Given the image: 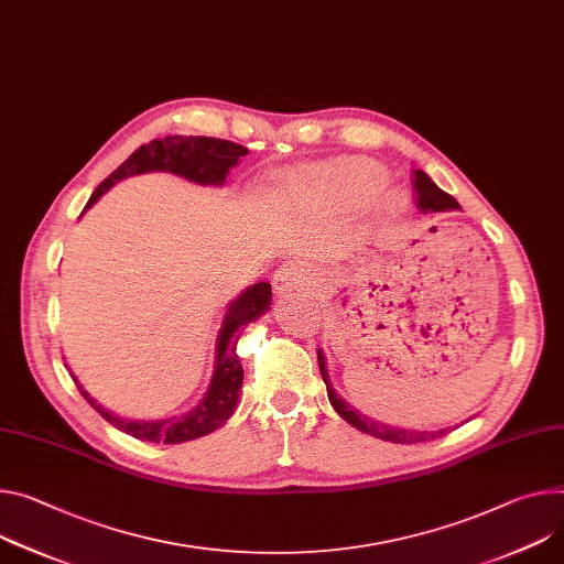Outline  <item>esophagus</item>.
Wrapping results in <instances>:
<instances>
[{
  "label": "esophagus",
  "mask_w": 564,
  "mask_h": 564,
  "mask_svg": "<svg viewBox=\"0 0 564 564\" xmlns=\"http://www.w3.org/2000/svg\"><path fill=\"white\" fill-rule=\"evenodd\" d=\"M301 279H305V270L296 263H285L276 270L272 285L279 294H285V292H292L301 283Z\"/></svg>",
  "instance_id": "esophagus-1"
}]
</instances>
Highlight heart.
Masks as SVG:
<instances>
[{"instance_id":"1","label":"heart","mask_w":564,"mask_h":564,"mask_svg":"<svg viewBox=\"0 0 564 564\" xmlns=\"http://www.w3.org/2000/svg\"><path fill=\"white\" fill-rule=\"evenodd\" d=\"M330 180L352 199H365L373 195L387 180L384 169L369 162H348L330 169Z\"/></svg>"}]
</instances>
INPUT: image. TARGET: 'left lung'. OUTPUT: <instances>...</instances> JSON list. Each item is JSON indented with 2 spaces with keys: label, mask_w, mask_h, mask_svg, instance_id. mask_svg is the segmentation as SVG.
<instances>
[{
  "label": "left lung",
  "mask_w": 564,
  "mask_h": 564,
  "mask_svg": "<svg viewBox=\"0 0 564 564\" xmlns=\"http://www.w3.org/2000/svg\"><path fill=\"white\" fill-rule=\"evenodd\" d=\"M414 188H416V197H419V209L425 212V214H436V212H454V209H460L458 202L441 191L427 173L423 171H414ZM317 360H319V371H322V378L326 382V389H328V400L333 404L335 412L346 421L350 423L352 427H357L365 434H371L376 438H382V441H389V443H419V441H430V438H436V436H443L447 430H438V432H416V430H402V427H393V425H384L380 421H371L369 416H365L362 412H357L355 406H350L330 384V378H328V369H326V357L322 352V348L317 350Z\"/></svg>",
  "instance_id": "8db88e82"
}]
</instances>
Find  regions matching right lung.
I'll use <instances>...</instances> for the list:
<instances>
[{
    "mask_svg": "<svg viewBox=\"0 0 564 564\" xmlns=\"http://www.w3.org/2000/svg\"><path fill=\"white\" fill-rule=\"evenodd\" d=\"M247 148L227 139L216 137H164L152 139L150 143H143L137 148L132 155L104 182L96 186L91 197L87 199L85 209L104 195L108 188H112L117 182L150 173V171H164L186 177L195 184H214L223 186L229 169L238 164L240 158L247 155ZM272 301V285L270 283H253L249 285L238 299L229 303V311L225 315L223 328L218 333L216 341V365L212 384L199 400L195 409H191L184 416H175L171 421H126L121 416H115L108 409L100 406L76 380L78 391L83 398L104 416L110 425L117 430L150 443H184L199 436H207L223 427L227 419L234 414L238 404L240 387H242V367L236 355V341L240 337V328L256 317H261Z\"/></svg>",
    "mask_w": 564,
    "mask_h": 564,
    "instance_id": "right-lung-1",
    "label": "right lung"
}]
</instances>
